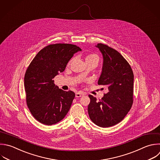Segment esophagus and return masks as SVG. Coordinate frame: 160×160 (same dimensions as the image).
<instances>
[{
  "mask_svg": "<svg viewBox=\"0 0 160 160\" xmlns=\"http://www.w3.org/2000/svg\"><path fill=\"white\" fill-rule=\"evenodd\" d=\"M84 95V93H82V92H76V98H79V97H81V96H83Z\"/></svg>",
  "mask_w": 160,
  "mask_h": 160,
  "instance_id": "34e87169",
  "label": "esophagus"
}]
</instances>
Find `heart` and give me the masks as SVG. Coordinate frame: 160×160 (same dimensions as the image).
I'll return each instance as SVG.
<instances>
[{
	"label": "heart",
	"mask_w": 160,
	"mask_h": 160,
	"mask_svg": "<svg viewBox=\"0 0 160 160\" xmlns=\"http://www.w3.org/2000/svg\"><path fill=\"white\" fill-rule=\"evenodd\" d=\"M73 59L69 61V64L72 61ZM85 62H96V63H98V57L97 55L94 54H88L86 57H85Z\"/></svg>",
	"instance_id": "b5f03b06"
}]
</instances>
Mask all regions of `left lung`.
<instances>
[{
	"label": "left lung",
	"mask_w": 160,
	"mask_h": 160,
	"mask_svg": "<svg viewBox=\"0 0 160 160\" xmlns=\"http://www.w3.org/2000/svg\"><path fill=\"white\" fill-rule=\"evenodd\" d=\"M96 46L103 56L98 83L105 86L108 92L99 100L89 94L88 111L94 124L108 128L121 122L131 108L134 74L129 64L116 50L101 43Z\"/></svg>",
	"instance_id": "8db88e82"
}]
</instances>
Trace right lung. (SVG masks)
Returning a JSON list of instances; mask_svg holds the SVG:
<instances>
[{
  "label": "right lung",
  "mask_w": 160,
  "mask_h": 160,
  "mask_svg": "<svg viewBox=\"0 0 160 160\" xmlns=\"http://www.w3.org/2000/svg\"><path fill=\"white\" fill-rule=\"evenodd\" d=\"M81 51L71 44H50L37 54L28 68L24 76L27 105L42 124H54L68 112L75 93L59 89L53 79L65 70L74 54Z\"/></svg>",
  "instance_id": "right-lung-1"
}]
</instances>
